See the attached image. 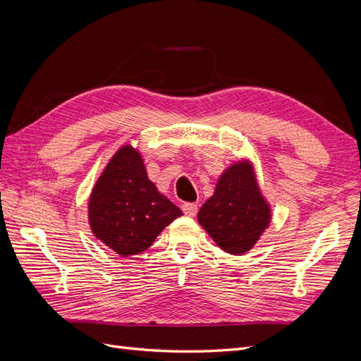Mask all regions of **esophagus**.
<instances>
[{"mask_svg": "<svg viewBox=\"0 0 361 361\" xmlns=\"http://www.w3.org/2000/svg\"><path fill=\"white\" fill-rule=\"evenodd\" d=\"M181 210L185 216H195L197 213V205L192 204V202H184L181 205Z\"/></svg>", "mask_w": 361, "mask_h": 361, "instance_id": "obj_1", "label": "esophagus"}]
</instances>
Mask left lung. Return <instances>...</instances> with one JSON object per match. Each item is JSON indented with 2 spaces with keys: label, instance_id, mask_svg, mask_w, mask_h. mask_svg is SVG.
I'll list each match as a JSON object with an SVG mask.
<instances>
[{
  "label": "left lung",
  "instance_id": "left-lung-1",
  "mask_svg": "<svg viewBox=\"0 0 361 361\" xmlns=\"http://www.w3.org/2000/svg\"><path fill=\"white\" fill-rule=\"evenodd\" d=\"M270 208L264 201L249 164L238 161L217 181L214 195L197 213L201 226L220 249L243 255L253 247L270 224Z\"/></svg>",
  "mask_w": 361,
  "mask_h": 361
}]
</instances>
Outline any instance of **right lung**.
I'll return each mask as SVG.
<instances>
[{"instance_id":"obj_1","label":"right lung","mask_w":361,"mask_h":361,"mask_svg":"<svg viewBox=\"0 0 361 361\" xmlns=\"http://www.w3.org/2000/svg\"><path fill=\"white\" fill-rule=\"evenodd\" d=\"M181 214L148 180L141 156L129 145L111 159L92 189L88 207L92 234L120 257L148 249Z\"/></svg>"}]
</instances>
